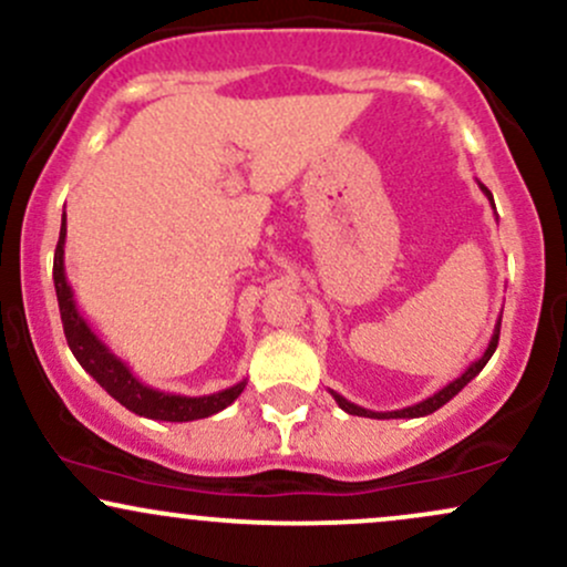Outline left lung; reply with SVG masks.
Segmentation results:
<instances>
[{
    "label": "left lung",
    "instance_id": "1",
    "mask_svg": "<svg viewBox=\"0 0 567 567\" xmlns=\"http://www.w3.org/2000/svg\"><path fill=\"white\" fill-rule=\"evenodd\" d=\"M480 188H483L485 192V197L491 199V205H493V194L487 192V188L480 184ZM498 333H501V320L496 322V330H493V336H491V343H487V349H485V354L480 357V360H474L470 368L464 370V373L458 375V379L455 381H451L447 383V386H442L437 394H432V396H426L424 402H415V405H410V408H402V410H386V413H375V410H368V408H360V405H354V402H349L347 396H341V394H336V392H330L333 394V400L338 402V408L341 410H347V413H351V415H365V419H421V415H429V413H434V410H440L442 405H445V402H451L455 394L461 392V389L466 386V383H470L474 375H480V370H483L485 365H487V360H491L493 357V351H496V347H498Z\"/></svg>",
    "mask_w": 567,
    "mask_h": 567
}]
</instances>
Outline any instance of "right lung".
Returning <instances> with one entry per match:
<instances>
[{
	"label": "right lung",
	"instance_id": "add662e5",
	"mask_svg": "<svg viewBox=\"0 0 567 567\" xmlns=\"http://www.w3.org/2000/svg\"><path fill=\"white\" fill-rule=\"evenodd\" d=\"M63 245H66V213H63L61 218V237H58L53 264V282L58 309H61L63 333H66L69 349L71 354L76 357V362H80V365L87 370V373L93 375L120 405L143 415V419L184 424V421H197L220 413V410L229 408L231 402L243 394L247 381H239L229 389H220V392L205 396H186L159 392V389L146 386L141 379H135V373L127 368V362H122L120 357L90 330V324L84 322L80 309H76L74 290H71L66 279V266H63Z\"/></svg>",
	"mask_w": 567,
	"mask_h": 567
}]
</instances>
